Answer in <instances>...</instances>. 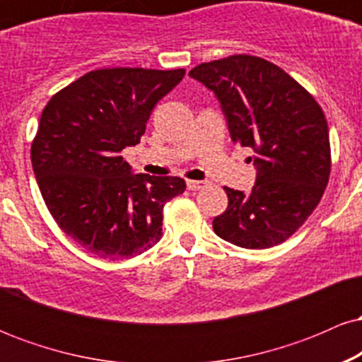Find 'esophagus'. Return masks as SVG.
<instances>
[{"mask_svg": "<svg viewBox=\"0 0 362 362\" xmlns=\"http://www.w3.org/2000/svg\"><path fill=\"white\" fill-rule=\"evenodd\" d=\"M206 185V182L201 180H187V189L189 190H199Z\"/></svg>", "mask_w": 362, "mask_h": 362, "instance_id": "1", "label": "esophagus"}]
</instances>
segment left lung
I'll return each mask as SVG.
<instances>
[{"instance_id": "1", "label": "left lung", "mask_w": 362, "mask_h": 362, "mask_svg": "<svg viewBox=\"0 0 362 362\" xmlns=\"http://www.w3.org/2000/svg\"><path fill=\"white\" fill-rule=\"evenodd\" d=\"M213 90L231 141L253 151L257 180L250 194L224 187L228 209L214 233L242 248H271L296 233L318 206L332 168L322 107L284 69L248 54L190 69Z\"/></svg>"}]
</instances>
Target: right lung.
I'll return each instance as SVG.
<instances>
[{
    "label": "right lung",
    "instance_id": "obj_1",
    "mask_svg": "<svg viewBox=\"0 0 362 362\" xmlns=\"http://www.w3.org/2000/svg\"><path fill=\"white\" fill-rule=\"evenodd\" d=\"M185 69L103 68L49 100L32 141V167L54 221L100 259H132L161 238L163 206L185 190L180 177L131 175L136 146L158 100Z\"/></svg>",
    "mask_w": 362,
    "mask_h": 362
}]
</instances>
